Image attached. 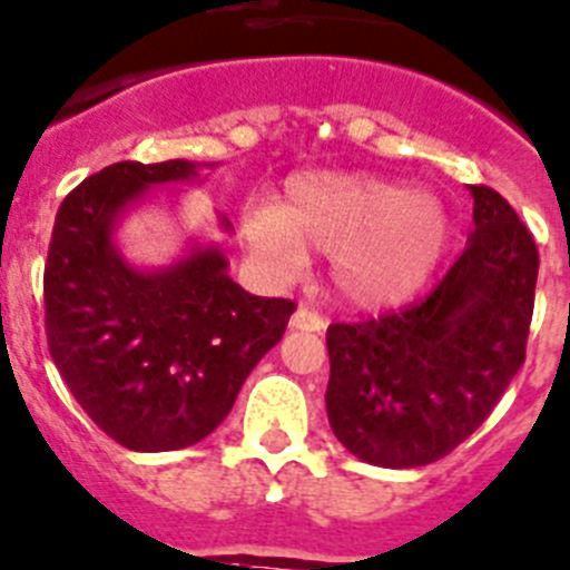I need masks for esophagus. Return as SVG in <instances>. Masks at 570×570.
I'll return each instance as SVG.
<instances>
[{
  "instance_id": "esophagus-1",
  "label": "esophagus",
  "mask_w": 570,
  "mask_h": 570,
  "mask_svg": "<svg viewBox=\"0 0 570 570\" xmlns=\"http://www.w3.org/2000/svg\"><path fill=\"white\" fill-rule=\"evenodd\" d=\"M291 327L294 331H307V333H322L327 327L325 316H320L316 311H307V307H299V311L291 316Z\"/></svg>"
}]
</instances>
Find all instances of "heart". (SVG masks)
<instances>
[{
  "label": "heart",
  "instance_id": "1",
  "mask_svg": "<svg viewBox=\"0 0 570 570\" xmlns=\"http://www.w3.org/2000/svg\"><path fill=\"white\" fill-rule=\"evenodd\" d=\"M245 237L265 263L291 271L305 250L331 254L333 288L353 305L406 299L432 276L449 239L443 203L375 175L305 171L282 206L245 214Z\"/></svg>",
  "mask_w": 570,
  "mask_h": 570
}]
</instances>
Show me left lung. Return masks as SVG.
Wrapping results in <instances>:
<instances>
[{
    "instance_id": "8db88e82",
    "label": "left lung",
    "mask_w": 570,
    "mask_h": 570,
    "mask_svg": "<svg viewBox=\"0 0 570 570\" xmlns=\"http://www.w3.org/2000/svg\"><path fill=\"white\" fill-rule=\"evenodd\" d=\"M469 191V245L430 296L327 327V421L373 466L441 461L487 421L525 362L540 254L503 195Z\"/></svg>"
}]
</instances>
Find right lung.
<instances>
[{"label": "right lung", "mask_w": 570, "mask_h": 570, "mask_svg": "<svg viewBox=\"0 0 570 570\" xmlns=\"http://www.w3.org/2000/svg\"><path fill=\"white\" fill-rule=\"evenodd\" d=\"M200 166H107L65 197L47 250L50 356L98 430L135 452H171L212 435L296 311L291 299L239 288L217 245H195L158 271L135 268L115 248L129 206L153 186L195 180Z\"/></svg>", "instance_id": "obj_1"}]
</instances>
